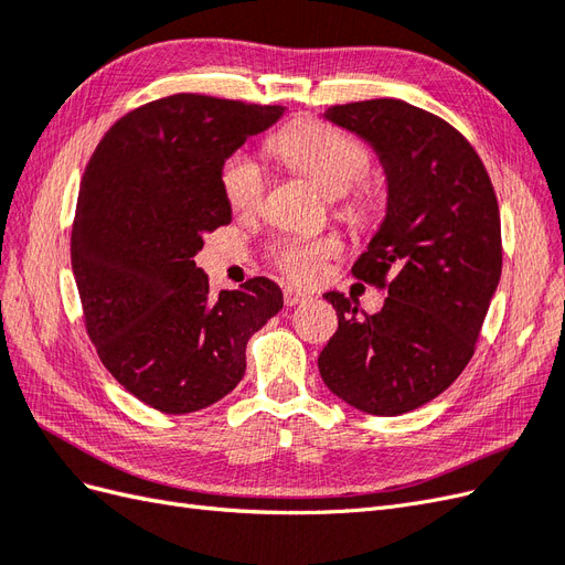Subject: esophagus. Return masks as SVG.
I'll return each instance as SVG.
<instances>
[{"mask_svg": "<svg viewBox=\"0 0 565 565\" xmlns=\"http://www.w3.org/2000/svg\"><path fill=\"white\" fill-rule=\"evenodd\" d=\"M306 299H309V295L301 292V289H292V287L285 289V303L287 306H297V303H301Z\"/></svg>", "mask_w": 565, "mask_h": 565, "instance_id": "esophagus-1", "label": "esophagus"}]
</instances>
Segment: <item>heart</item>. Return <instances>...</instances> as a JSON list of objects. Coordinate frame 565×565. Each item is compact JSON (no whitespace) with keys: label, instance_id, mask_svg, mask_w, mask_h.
<instances>
[{"label":"heart","instance_id":"heart-1","mask_svg":"<svg viewBox=\"0 0 565 565\" xmlns=\"http://www.w3.org/2000/svg\"><path fill=\"white\" fill-rule=\"evenodd\" d=\"M278 156L309 177L320 191L332 198L344 195V212L351 221H367L377 212V193L363 179L370 172V152L349 134L330 125H301L276 143ZM224 193L235 212H252L266 195V172L249 152H235L224 164ZM341 252L334 235L289 237L273 252L282 273L297 282H316L324 262Z\"/></svg>","mask_w":565,"mask_h":565}]
</instances>
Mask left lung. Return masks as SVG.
<instances>
[{
    "label": "left lung",
    "mask_w": 565,
    "mask_h": 565,
    "mask_svg": "<svg viewBox=\"0 0 565 565\" xmlns=\"http://www.w3.org/2000/svg\"><path fill=\"white\" fill-rule=\"evenodd\" d=\"M377 156L384 218L353 276L384 285L380 313L324 292L339 328L318 355L334 396L367 415L396 417L440 396L467 367L502 276L500 207L471 143L398 98L322 113Z\"/></svg>",
    "instance_id": "1"
}]
</instances>
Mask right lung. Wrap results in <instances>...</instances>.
<instances>
[{"label": "right lung", "mask_w": 565, "mask_h": 565, "mask_svg": "<svg viewBox=\"0 0 565 565\" xmlns=\"http://www.w3.org/2000/svg\"><path fill=\"white\" fill-rule=\"evenodd\" d=\"M285 110L167 96L115 122L84 169L71 256L87 332L113 377L160 413L228 396L247 339L282 309L268 278L212 297L195 254L231 224L226 160Z\"/></svg>", "instance_id": "1"}]
</instances>
